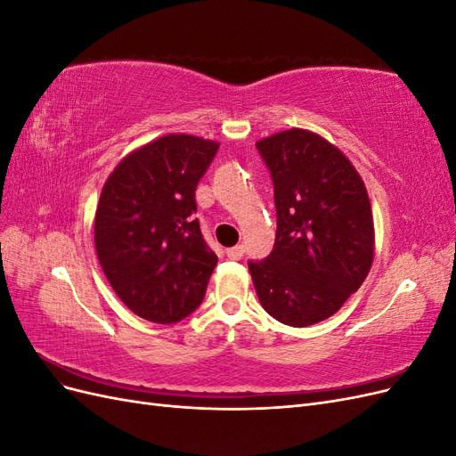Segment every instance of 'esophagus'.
<instances>
[{
  "instance_id": "obj_1",
  "label": "esophagus",
  "mask_w": 456,
  "mask_h": 456,
  "mask_svg": "<svg viewBox=\"0 0 456 456\" xmlns=\"http://www.w3.org/2000/svg\"><path fill=\"white\" fill-rule=\"evenodd\" d=\"M243 253H245V247L243 245H236V247H230V249H226V255L232 260H240L243 256Z\"/></svg>"
}]
</instances>
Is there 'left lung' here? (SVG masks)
Here are the masks:
<instances>
[{
  "instance_id": "1",
  "label": "left lung",
  "mask_w": 456,
  "mask_h": 456,
  "mask_svg": "<svg viewBox=\"0 0 456 456\" xmlns=\"http://www.w3.org/2000/svg\"><path fill=\"white\" fill-rule=\"evenodd\" d=\"M273 183L278 232L272 253L249 262L262 308L291 327L337 314L375 256L370 201L342 151L306 129L256 142Z\"/></svg>"
}]
</instances>
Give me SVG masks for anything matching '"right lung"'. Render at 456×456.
<instances>
[{"label":"right lung","instance_id":"obj_1","mask_svg":"<svg viewBox=\"0 0 456 456\" xmlns=\"http://www.w3.org/2000/svg\"><path fill=\"white\" fill-rule=\"evenodd\" d=\"M218 142L165 134L123 158L94 215V247L106 280L131 312L175 323L205 297L216 255L205 243L196 188Z\"/></svg>","mask_w":456,"mask_h":456}]
</instances>
